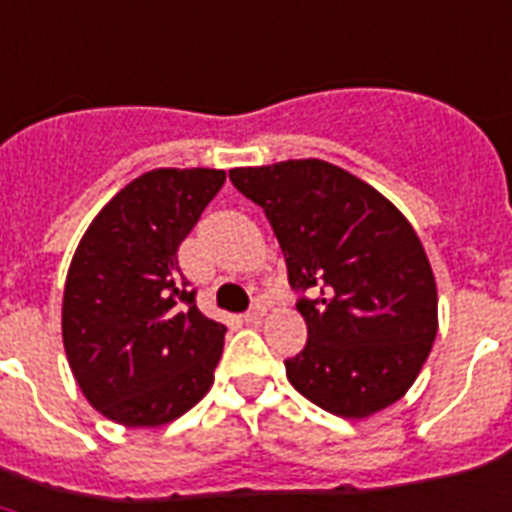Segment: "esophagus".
<instances>
[{
  "instance_id": "esophagus-1",
  "label": "esophagus",
  "mask_w": 512,
  "mask_h": 512,
  "mask_svg": "<svg viewBox=\"0 0 512 512\" xmlns=\"http://www.w3.org/2000/svg\"><path fill=\"white\" fill-rule=\"evenodd\" d=\"M263 316H265V305L263 303H255V305H252V308H249L244 319H247L249 324H257V321L263 319Z\"/></svg>"
}]
</instances>
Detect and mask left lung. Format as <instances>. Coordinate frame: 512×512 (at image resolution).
Wrapping results in <instances>:
<instances>
[{"label":"left lung","instance_id":"8db88e82","mask_svg":"<svg viewBox=\"0 0 512 512\" xmlns=\"http://www.w3.org/2000/svg\"><path fill=\"white\" fill-rule=\"evenodd\" d=\"M287 260L308 342L287 358L297 393L345 420L396 404L438 332L433 268L412 223L372 188L321 159L236 167Z\"/></svg>","mask_w":512,"mask_h":512}]
</instances>
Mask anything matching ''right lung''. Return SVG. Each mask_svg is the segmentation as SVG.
Instances as JSON below:
<instances>
[{"label":"right lung","mask_w":512,"mask_h":512,"mask_svg":"<svg viewBox=\"0 0 512 512\" xmlns=\"http://www.w3.org/2000/svg\"><path fill=\"white\" fill-rule=\"evenodd\" d=\"M225 172L151 170L100 209L63 289V348L76 385L124 428H159L215 382L225 327L196 308L177 247Z\"/></svg>","instance_id":"1"}]
</instances>
